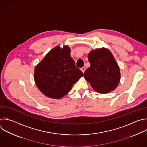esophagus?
Segmentation results:
<instances>
[{
	"label": "esophagus",
	"instance_id": "esophagus-1",
	"mask_svg": "<svg viewBox=\"0 0 147 147\" xmlns=\"http://www.w3.org/2000/svg\"><path fill=\"white\" fill-rule=\"evenodd\" d=\"M85 70H86L85 67H81V71H82L83 73L85 72Z\"/></svg>",
	"mask_w": 147,
	"mask_h": 147
}]
</instances>
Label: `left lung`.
I'll return each instance as SVG.
<instances>
[{
  "instance_id": "1",
  "label": "left lung",
  "mask_w": 147,
  "mask_h": 147,
  "mask_svg": "<svg viewBox=\"0 0 147 147\" xmlns=\"http://www.w3.org/2000/svg\"><path fill=\"white\" fill-rule=\"evenodd\" d=\"M88 58L90 66L84 76L92 88L100 93L114 90L120 81L121 73L111 51L104 47L97 48L90 51Z\"/></svg>"
}]
</instances>
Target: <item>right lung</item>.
<instances>
[{
	"instance_id": "add662e5",
	"label": "right lung",
	"mask_w": 147,
	"mask_h": 147,
	"mask_svg": "<svg viewBox=\"0 0 147 147\" xmlns=\"http://www.w3.org/2000/svg\"><path fill=\"white\" fill-rule=\"evenodd\" d=\"M68 45H58L49 51L35 67L34 82L40 91L51 99H59L83 76L76 67Z\"/></svg>"
}]
</instances>
